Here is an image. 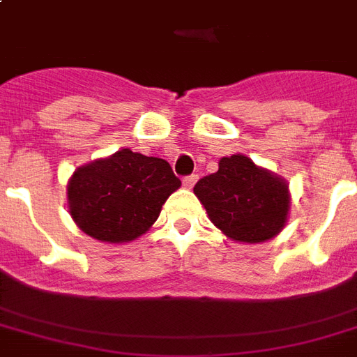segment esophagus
Returning a JSON list of instances; mask_svg holds the SVG:
<instances>
[{
  "instance_id": "esophagus-1",
  "label": "esophagus",
  "mask_w": 357,
  "mask_h": 357,
  "mask_svg": "<svg viewBox=\"0 0 357 357\" xmlns=\"http://www.w3.org/2000/svg\"><path fill=\"white\" fill-rule=\"evenodd\" d=\"M196 181H198V176H196V174L185 176V178H183V187H185V189H192Z\"/></svg>"
}]
</instances>
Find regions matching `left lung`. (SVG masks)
<instances>
[{
    "label": "left lung",
    "instance_id": "8db88e82",
    "mask_svg": "<svg viewBox=\"0 0 357 357\" xmlns=\"http://www.w3.org/2000/svg\"><path fill=\"white\" fill-rule=\"evenodd\" d=\"M211 222L238 243H263L285 226L287 183L246 155L222 157L218 170L195 185Z\"/></svg>",
    "mask_w": 357,
    "mask_h": 357
}]
</instances>
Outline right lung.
<instances>
[{
  "instance_id": "add662e5",
  "label": "right lung",
  "mask_w": 357,
  "mask_h": 357,
  "mask_svg": "<svg viewBox=\"0 0 357 357\" xmlns=\"http://www.w3.org/2000/svg\"><path fill=\"white\" fill-rule=\"evenodd\" d=\"M179 185L165 159L126 148L75 170L68 183L70 215L98 241L128 243L150 229Z\"/></svg>"
}]
</instances>
